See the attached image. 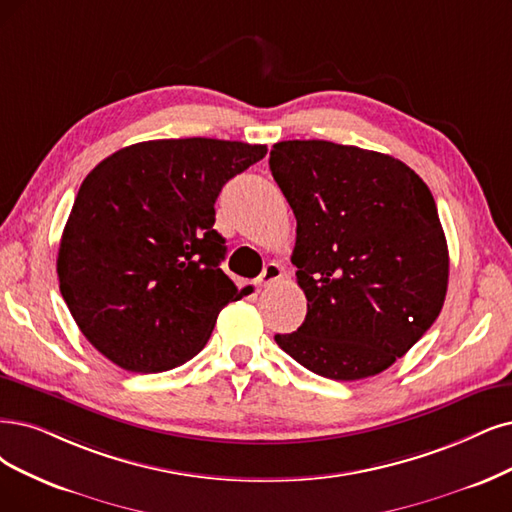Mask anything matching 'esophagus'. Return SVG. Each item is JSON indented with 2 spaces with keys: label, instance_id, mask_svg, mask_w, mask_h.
Masks as SVG:
<instances>
[{
  "label": "esophagus",
  "instance_id": "obj_1",
  "mask_svg": "<svg viewBox=\"0 0 512 512\" xmlns=\"http://www.w3.org/2000/svg\"><path fill=\"white\" fill-rule=\"evenodd\" d=\"M282 278V268L278 266V263H268L266 268H263V272H261V276L257 278V287H270L272 282H276V280H280Z\"/></svg>",
  "mask_w": 512,
  "mask_h": 512
}]
</instances>
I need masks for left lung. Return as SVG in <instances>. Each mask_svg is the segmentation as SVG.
<instances>
[{
    "label": "left lung",
    "instance_id": "obj_1",
    "mask_svg": "<svg viewBox=\"0 0 512 512\" xmlns=\"http://www.w3.org/2000/svg\"><path fill=\"white\" fill-rule=\"evenodd\" d=\"M270 170L297 219L304 325L276 344L316 375L388 369L437 320L447 240L428 185L392 156L331 141H280Z\"/></svg>",
    "mask_w": 512,
    "mask_h": 512
}]
</instances>
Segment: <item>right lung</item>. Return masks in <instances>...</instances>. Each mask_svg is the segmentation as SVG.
<instances>
[{"label":"right lung","instance_id":"obj_1","mask_svg":"<svg viewBox=\"0 0 512 512\" xmlns=\"http://www.w3.org/2000/svg\"><path fill=\"white\" fill-rule=\"evenodd\" d=\"M266 145L160 139L94 166L75 196L56 272L88 342L132 373L183 365L208 342L223 306L244 295L223 274L213 230L221 187Z\"/></svg>","mask_w":512,"mask_h":512}]
</instances>
